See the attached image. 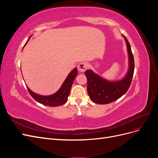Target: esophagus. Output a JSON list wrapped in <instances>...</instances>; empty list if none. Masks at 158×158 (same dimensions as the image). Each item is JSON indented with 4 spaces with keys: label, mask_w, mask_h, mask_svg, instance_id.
<instances>
[{
    "label": "esophagus",
    "mask_w": 158,
    "mask_h": 158,
    "mask_svg": "<svg viewBox=\"0 0 158 158\" xmlns=\"http://www.w3.org/2000/svg\"><path fill=\"white\" fill-rule=\"evenodd\" d=\"M88 69V64L84 63V62H82V63H79L78 65V69L80 72H84L85 70Z\"/></svg>",
    "instance_id": "obj_1"
}]
</instances>
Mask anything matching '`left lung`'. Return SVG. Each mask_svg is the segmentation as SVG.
Returning a JSON list of instances; mask_svg holds the SVG:
<instances>
[{"mask_svg":"<svg viewBox=\"0 0 158 158\" xmlns=\"http://www.w3.org/2000/svg\"><path fill=\"white\" fill-rule=\"evenodd\" d=\"M123 36L126 41L128 56V69L124 78L117 81H109L95 74L92 70L85 72L88 80V94L89 99L95 103L107 104L116 101L130 87L135 70V61L130 44L127 37Z\"/></svg>","mask_w":158,"mask_h":158,"instance_id":"left-lung-1","label":"left lung"}]
</instances>
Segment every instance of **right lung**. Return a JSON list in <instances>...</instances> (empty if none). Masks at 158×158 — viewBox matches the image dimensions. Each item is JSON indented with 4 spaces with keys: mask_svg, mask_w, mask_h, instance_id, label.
<instances>
[{
    "mask_svg": "<svg viewBox=\"0 0 158 158\" xmlns=\"http://www.w3.org/2000/svg\"><path fill=\"white\" fill-rule=\"evenodd\" d=\"M29 40L30 38L27 40V41ZM27 42L26 43L25 45H26ZM77 68H75L69 74L67 77H66V78L64 81L63 84H62L60 89L55 94L50 95H41L37 94L32 92L27 85L26 87L32 98L40 103L49 107L60 106L67 102L68 97L70 92V89L72 88V85H73L74 78L77 76Z\"/></svg>",
    "mask_w": 158,
    "mask_h": 158,
    "instance_id": "right-lung-1",
    "label": "right lung"
}]
</instances>
